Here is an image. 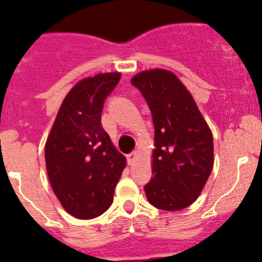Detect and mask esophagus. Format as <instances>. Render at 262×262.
Returning a JSON list of instances; mask_svg holds the SVG:
<instances>
[{"mask_svg":"<svg viewBox=\"0 0 262 262\" xmlns=\"http://www.w3.org/2000/svg\"><path fill=\"white\" fill-rule=\"evenodd\" d=\"M137 158H138V152H137V151H132L130 154L128 155V163L130 164V166H132V164H134V162H136V160H137Z\"/></svg>","mask_w":262,"mask_h":262,"instance_id":"esophagus-1","label":"esophagus"}]
</instances>
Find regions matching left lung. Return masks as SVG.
I'll return each instance as SVG.
<instances>
[{
  "label": "left lung",
  "instance_id": "obj_1",
  "mask_svg": "<svg viewBox=\"0 0 262 262\" xmlns=\"http://www.w3.org/2000/svg\"><path fill=\"white\" fill-rule=\"evenodd\" d=\"M151 111L152 178L146 184L148 202L176 211L199 199L214 164L213 134L192 94L166 69L143 70L132 78Z\"/></svg>",
  "mask_w": 262,
  "mask_h": 262
}]
</instances>
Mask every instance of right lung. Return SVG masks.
<instances>
[{
    "instance_id": "obj_1",
    "label": "right lung",
    "mask_w": 262,
    "mask_h": 262,
    "mask_svg": "<svg viewBox=\"0 0 262 262\" xmlns=\"http://www.w3.org/2000/svg\"><path fill=\"white\" fill-rule=\"evenodd\" d=\"M121 73H99L78 81L57 112L46 142L49 183L70 215L91 219L108 210L126 166L103 129L102 111Z\"/></svg>"
}]
</instances>
